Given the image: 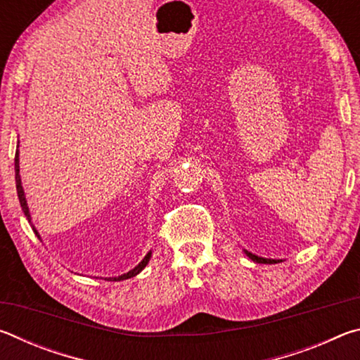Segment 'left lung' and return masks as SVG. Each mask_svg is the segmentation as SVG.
<instances>
[{
    "instance_id": "1",
    "label": "left lung",
    "mask_w": 360,
    "mask_h": 360,
    "mask_svg": "<svg viewBox=\"0 0 360 360\" xmlns=\"http://www.w3.org/2000/svg\"><path fill=\"white\" fill-rule=\"evenodd\" d=\"M245 254L248 255L249 259L254 260L255 264H278V262H281L279 259H265V257H260V255H255V254H252V252H249V251H246V249H245Z\"/></svg>"
}]
</instances>
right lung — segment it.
Listing matches in <instances>:
<instances>
[{"instance_id": "right-lung-1", "label": "right lung", "mask_w": 360, "mask_h": 360, "mask_svg": "<svg viewBox=\"0 0 360 360\" xmlns=\"http://www.w3.org/2000/svg\"><path fill=\"white\" fill-rule=\"evenodd\" d=\"M17 148H19V146H17ZM14 163H15V187H17V195H19V202H20V206H22V211H23V214H25V217H27V221L30 222V225H32V229H33V231L36 233V236H38V238L41 240L38 230H36V227H34L33 222H32V214H30V210H28V205H27V198H25V192H23V187H22L20 163H19V149L15 150V160H14ZM150 255H152V251H149L148 254H146L144 259H143L141 262H139V264H138L135 268H133V270H130L129 273H124V275L114 276V278H105V279H108V281H124V279H129V278L136 276L138 273H141V271L144 270V266L149 264Z\"/></svg>"}]
</instances>
